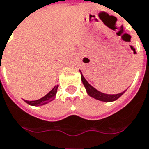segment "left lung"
Listing matches in <instances>:
<instances>
[{
  "instance_id": "8db88e82",
  "label": "left lung",
  "mask_w": 149,
  "mask_h": 149,
  "mask_svg": "<svg viewBox=\"0 0 149 149\" xmlns=\"http://www.w3.org/2000/svg\"><path fill=\"white\" fill-rule=\"evenodd\" d=\"M133 52L135 53V49H133ZM80 74H81V80L83 82V85L85 86L86 88V91H87V94L93 97L95 99L98 100H101V101H105V102H111V101H114V100H117L121 95H123V94L126 91H123V92H121L119 94H116V95H109V94H105L100 92L99 91H97L96 89H95L93 86H91L88 81L86 80L85 77L83 76L81 71H80Z\"/></svg>"
}]
</instances>
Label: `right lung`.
Here are the masks:
<instances>
[{
    "label": "right lung",
    "instance_id": "add662e5",
    "mask_svg": "<svg viewBox=\"0 0 149 149\" xmlns=\"http://www.w3.org/2000/svg\"><path fill=\"white\" fill-rule=\"evenodd\" d=\"M58 86H55L49 93L47 94L46 95H44L43 97H42L41 99L36 100H26V103H27L28 105L30 106H35V107H38V106H42V105H45L47 103H49V101L53 100L56 96V93H57V90H58Z\"/></svg>",
    "mask_w": 149,
    "mask_h": 149
}]
</instances>
